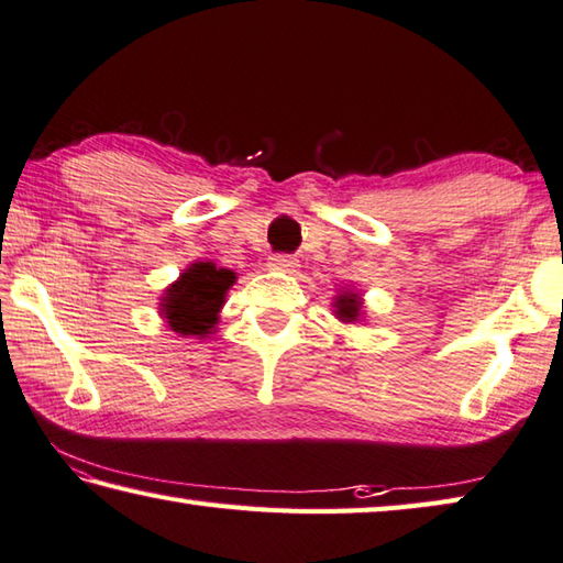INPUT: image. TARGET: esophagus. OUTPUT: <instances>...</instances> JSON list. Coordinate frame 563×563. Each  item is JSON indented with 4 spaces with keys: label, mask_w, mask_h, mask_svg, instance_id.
Masks as SVG:
<instances>
[{
    "label": "esophagus",
    "mask_w": 563,
    "mask_h": 563,
    "mask_svg": "<svg viewBox=\"0 0 563 563\" xmlns=\"http://www.w3.org/2000/svg\"><path fill=\"white\" fill-rule=\"evenodd\" d=\"M268 265H271L273 271H283V273H295V271H298V261H295L292 255H285V253L271 255Z\"/></svg>",
    "instance_id": "1"
}]
</instances>
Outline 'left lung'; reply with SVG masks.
<instances>
[{
    "mask_svg": "<svg viewBox=\"0 0 563 563\" xmlns=\"http://www.w3.org/2000/svg\"><path fill=\"white\" fill-rule=\"evenodd\" d=\"M334 314L342 322H356L362 317V298L352 290H344L334 298Z\"/></svg>",
    "mask_w": 563,
    "mask_h": 563,
    "instance_id": "8db88e82",
    "label": "left lung"
}]
</instances>
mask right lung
I'll use <instances>...</instances> for the list:
<instances>
[{"label": "right lung", "instance_id": "add662e5", "mask_svg": "<svg viewBox=\"0 0 563 563\" xmlns=\"http://www.w3.org/2000/svg\"><path fill=\"white\" fill-rule=\"evenodd\" d=\"M236 283V273L217 268V263H191L162 295V317L172 332L181 336H207L219 322L227 292Z\"/></svg>", "mask_w": 563, "mask_h": 563}]
</instances>
